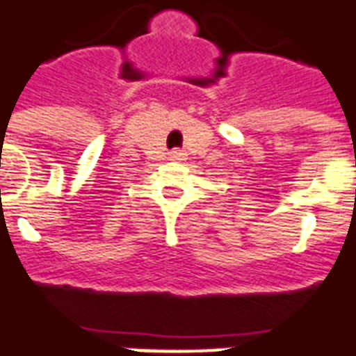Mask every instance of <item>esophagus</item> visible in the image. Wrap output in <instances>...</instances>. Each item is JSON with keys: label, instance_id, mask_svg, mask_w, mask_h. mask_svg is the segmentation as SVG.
Listing matches in <instances>:
<instances>
[{"label": "esophagus", "instance_id": "obj_1", "mask_svg": "<svg viewBox=\"0 0 356 356\" xmlns=\"http://www.w3.org/2000/svg\"><path fill=\"white\" fill-rule=\"evenodd\" d=\"M184 153L181 149H172L170 151V161H183Z\"/></svg>", "mask_w": 356, "mask_h": 356}]
</instances>
